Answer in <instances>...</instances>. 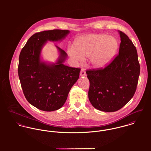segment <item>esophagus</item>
<instances>
[{
	"mask_svg": "<svg viewBox=\"0 0 151 151\" xmlns=\"http://www.w3.org/2000/svg\"><path fill=\"white\" fill-rule=\"evenodd\" d=\"M86 70H85L84 69L82 68L81 70V72H80V76H86Z\"/></svg>",
	"mask_w": 151,
	"mask_h": 151,
	"instance_id": "obj_1",
	"label": "esophagus"
}]
</instances>
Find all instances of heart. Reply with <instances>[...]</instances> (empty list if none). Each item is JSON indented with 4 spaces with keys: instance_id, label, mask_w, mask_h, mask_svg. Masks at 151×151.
I'll return each mask as SVG.
<instances>
[{
    "instance_id": "obj_1",
    "label": "heart",
    "mask_w": 151,
    "mask_h": 151,
    "mask_svg": "<svg viewBox=\"0 0 151 151\" xmlns=\"http://www.w3.org/2000/svg\"><path fill=\"white\" fill-rule=\"evenodd\" d=\"M77 48L70 46L68 53L76 61L82 63L85 58L91 57L95 67L103 68L108 65L114 56L118 42L113 37L105 34H90L80 39L76 43Z\"/></svg>"
}]
</instances>
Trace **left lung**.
Listing matches in <instances>:
<instances>
[{
    "label": "left lung",
    "instance_id": "1",
    "mask_svg": "<svg viewBox=\"0 0 151 151\" xmlns=\"http://www.w3.org/2000/svg\"><path fill=\"white\" fill-rule=\"evenodd\" d=\"M121 38L119 54L104 68L86 71L89 81L88 98L96 109L116 111L133 97L140 74L135 46L128 36L119 31Z\"/></svg>",
    "mask_w": 151,
    "mask_h": 151
}]
</instances>
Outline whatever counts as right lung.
Returning <instances> with one entry per match:
<instances>
[{"mask_svg":"<svg viewBox=\"0 0 151 151\" xmlns=\"http://www.w3.org/2000/svg\"><path fill=\"white\" fill-rule=\"evenodd\" d=\"M69 32L58 29L37 32L20 52L18 74L22 89L28 102L40 110L51 111L62 108L79 78L81 68L63 65L67 54L57 46L60 57L55 64L47 65L40 59L42 47L47 41H60Z\"/></svg>","mask_w":151,"mask_h":151,"instance_id":"obj_1","label":"right lung"}]
</instances>
